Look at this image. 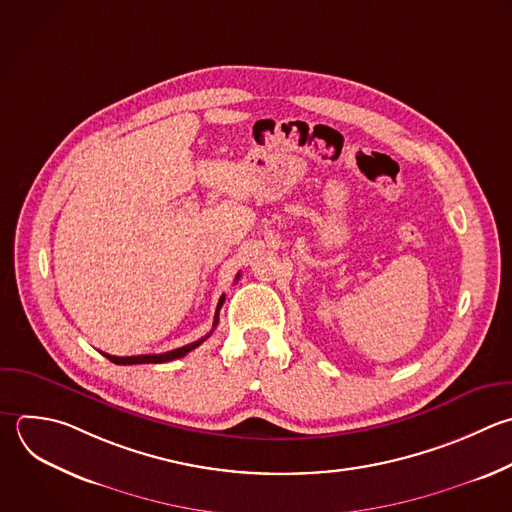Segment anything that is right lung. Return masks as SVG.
Here are the masks:
<instances>
[{"instance_id":"1","label":"right lung","mask_w":512,"mask_h":512,"mask_svg":"<svg viewBox=\"0 0 512 512\" xmlns=\"http://www.w3.org/2000/svg\"><path fill=\"white\" fill-rule=\"evenodd\" d=\"M240 276V274H238ZM236 276V278H238ZM222 304H224V296L220 298V302H218V308H216V316H214V328H216V324H218V312H220V308H222ZM210 336V334H208ZM208 336H204V338H200V340H196V342H192V344H186V346H182V348H176V350H170V352H164V354H142V356H112V354H106V352H102L110 362H114V364H160V362H170V360H176V358H182V356H186L190 350H194V348H198Z\"/></svg>"}]
</instances>
